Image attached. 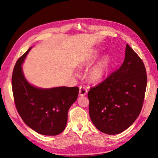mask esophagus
<instances>
[{
    "label": "esophagus",
    "instance_id": "34e87169",
    "mask_svg": "<svg viewBox=\"0 0 158 158\" xmlns=\"http://www.w3.org/2000/svg\"><path fill=\"white\" fill-rule=\"evenodd\" d=\"M87 93H88V91H87V89L85 87H82V86L80 87L79 88V95L80 96H85L87 94Z\"/></svg>",
    "mask_w": 158,
    "mask_h": 158
}]
</instances>
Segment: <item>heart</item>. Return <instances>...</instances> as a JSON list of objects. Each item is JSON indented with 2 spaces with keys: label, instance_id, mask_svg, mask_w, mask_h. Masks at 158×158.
I'll return each mask as SVG.
<instances>
[{
  "label": "heart",
  "instance_id": "heart-1",
  "mask_svg": "<svg viewBox=\"0 0 158 158\" xmlns=\"http://www.w3.org/2000/svg\"><path fill=\"white\" fill-rule=\"evenodd\" d=\"M100 52L98 49L92 50L80 62L79 67L83 68L89 66L98 58ZM112 64L113 60L111 57L109 55L103 56L87 72L86 77L88 81L91 83H98L102 81L109 72Z\"/></svg>",
  "mask_w": 158,
  "mask_h": 158
}]
</instances>
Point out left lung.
Listing matches in <instances>:
<instances>
[{
	"label": "left lung",
	"mask_w": 158,
	"mask_h": 158,
	"mask_svg": "<svg viewBox=\"0 0 158 158\" xmlns=\"http://www.w3.org/2000/svg\"><path fill=\"white\" fill-rule=\"evenodd\" d=\"M147 87L142 60L128 45L119 69L88 92L94 125L106 135H117L132 125L141 111Z\"/></svg>",
	"instance_id": "1"
}]
</instances>
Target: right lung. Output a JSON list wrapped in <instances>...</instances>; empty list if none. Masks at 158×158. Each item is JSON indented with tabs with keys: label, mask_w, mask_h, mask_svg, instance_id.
Wrapping results in <instances>:
<instances>
[{
	"label": "right lung",
	"mask_w": 158,
	"mask_h": 158,
	"mask_svg": "<svg viewBox=\"0 0 158 158\" xmlns=\"http://www.w3.org/2000/svg\"><path fill=\"white\" fill-rule=\"evenodd\" d=\"M17 61L12 75V89L17 110L23 122L41 135L56 136L65 129L68 112L76 101L77 87L41 88L26 79L22 65L30 50Z\"/></svg>",
	"instance_id": "right-lung-1"
}]
</instances>
